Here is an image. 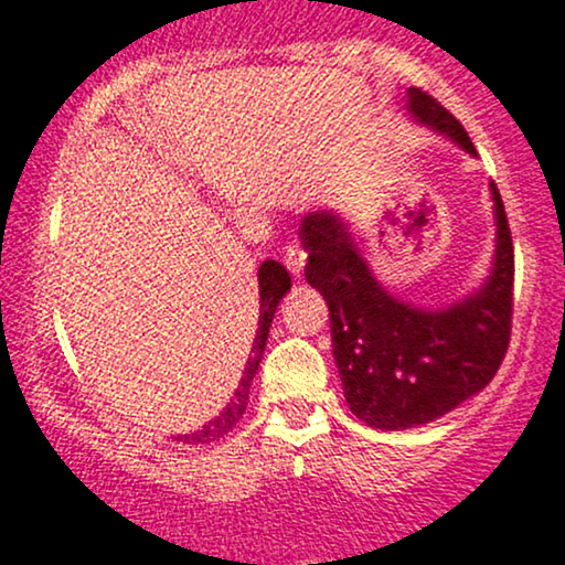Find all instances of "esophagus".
Returning <instances> with one entry per match:
<instances>
[{"label":"esophagus","mask_w":565,"mask_h":565,"mask_svg":"<svg viewBox=\"0 0 565 565\" xmlns=\"http://www.w3.org/2000/svg\"><path fill=\"white\" fill-rule=\"evenodd\" d=\"M303 264H306V250L301 246L285 248V267L294 271V275H301Z\"/></svg>","instance_id":"1"}]
</instances>
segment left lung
I'll return each mask as SVG.
<instances>
[{
	"label": "left lung",
	"mask_w": 565,
	"mask_h": 565,
	"mask_svg": "<svg viewBox=\"0 0 565 565\" xmlns=\"http://www.w3.org/2000/svg\"><path fill=\"white\" fill-rule=\"evenodd\" d=\"M408 113L477 157L463 125L427 90L408 88ZM495 262L482 288L445 309H419L390 296L359 254L348 222L309 212L301 243L306 280L330 306L332 356L348 406L366 427L429 424L490 385L511 343L513 243L495 183Z\"/></svg>",
	"instance_id": "1"
}]
</instances>
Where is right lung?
Returning <instances> with one entry per match:
<instances>
[{"label":"right lung","instance_id":"add662e5","mask_svg":"<svg viewBox=\"0 0 565 565\" xmlns=\"http://www.w3.org/2000/svg\"><path fill=\"white\" fill-rule=\"evenodd\" d=\"M288 290H290L288 269H285L282 264L275 262V259L264 262L259 267V330H256L254 345H250V356L246 361V366H243L238 387H235L233 398H230L227 408L222 411L220 416H214L212 422L204 424V427L196 429V431H191V435H178L175 437L178 443H183V445H209V443L220 440V437H225L227 431L241 422L243 411H246V406H248L250 382H254V377H256V369H259V364H262V353H264V348H267V335H269L271 319H275L277 306H280L282 296L288 294Z\"/></svg>","mask_w":565,"mask_h":565}]
</instances>
